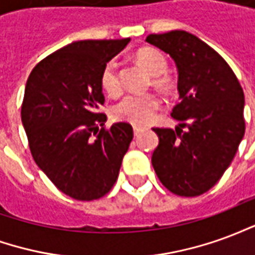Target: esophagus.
I'll return each instance as SVG.
<instances>
[{"label": "esophagus", "mask_w": 255, "mask_h": 255, "mask_svg": "<svg viewBox=\"0 0 255 255\" xmlns=\"http://www.w3.org/2000/svg\"><path fill=\"white\" fill-rule=\"evenodd\" d=\"M142 131H143V128L142 127H133V133H135V136H136V135H139V133L142 132Z\"/></svg>", "instance_id": "esophagus-1"}]
</instances>
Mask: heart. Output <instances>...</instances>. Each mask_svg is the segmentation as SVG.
Here are the masks:
<instances>
[{
  "label": "heart",
  "instance_id": "b5f03b06",
  "mask_svg": "<svg viewBox=\"0 0 255 255\" xmlns=\"http://www.w3.org/2000/svg\"><path fill=\"white\" fill-rule=\"evenodd\" d=\"M138 61L150 75H154L153 83L164 91L172 89L173 82L166 75L168 60L165 54L153 47H144L136 53ZM100 83L106 94L116 97L122 93V79L119 71V61L112 58L102 68ZM161 101L153 93L146 94H128L113 108V117L120 122H127L135 126H144L153 120V117L160 109Z\"/></svg>",
  "mask_w": 255,
  "mask_h": 255
}]
</instances>
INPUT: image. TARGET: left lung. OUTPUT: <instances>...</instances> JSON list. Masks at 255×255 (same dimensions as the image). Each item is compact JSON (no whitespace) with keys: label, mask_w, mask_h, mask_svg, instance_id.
Listing matches in <instances>:
<instances>
[{"label":"left lung","mask_w":255,"mask_h":255,"mask_svg":"<svg viewBox=\"0 0 255 255\" xmlns=\"http://www.w3.org/2000/svg\"><path fill=\"white\" fill-rule=\"evenodd\" d=\"M146 41L175 60L180 94L171 113L180 127L153 128L160 142L151 164L169 191L198 197L219 182L235 157L246 129L245 94L224 58L190 32L150 34Z\"/></svg>","instance_id":"left-lung-1"}]
</instances>
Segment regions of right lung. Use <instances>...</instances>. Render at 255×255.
<instances>
[{
    "label": "right lung",
    "instance_id": "1",
    "mask_svg": "<svg viewBox=\"0 0 255 255\" xmlns=\"http://www.w3.org/2000/svg\"><path fill=\"white\" fill-rule=\"evenodd\" d=\"M128 42L69 43L36 64L25 84L21 122L32 158L60 191L78 201L111 191L133 138L128 123L105 128L100 112L102 68Z\"/></svg>",
    "mask_w": 255,
    "mask_h": 255
}]
</instances>
